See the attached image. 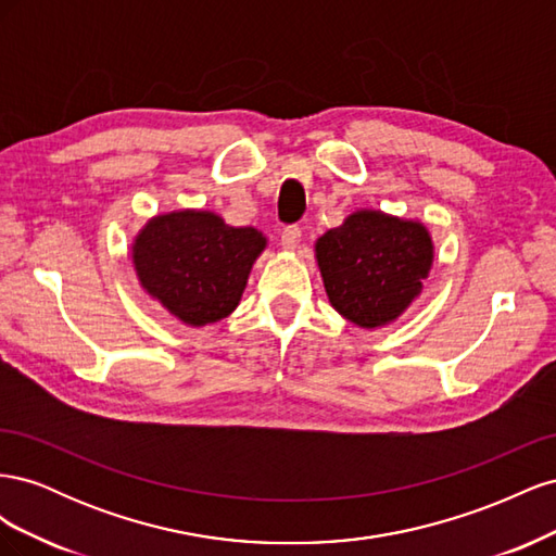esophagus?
<instances>
[{
	"mask_svg": "<svg viewBox=\"0 0 556 556\" xmlns=\"http://www.w3.org/2000/svg\"><path fill=\"white\" fill-rule=\"evenodd\" d=\"M299 243H301V229H299L296 225L285 227L282 233H280V245H282V250L292 252V250L299 248Z\"/></svg>",
	"mask_w": 556,
	"mask_h": 556,
	"instance_id": "34e87169",
	"label": "esophagus"
}]
</instances>
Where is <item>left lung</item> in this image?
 <instances>
[{
  "mask_svg": "<svg viewBox=\"0 0 556 556\" xmlns=\"http://www.w3.org/2000/svg\"><path fill=\"white\" fill-rule=\"evenodd\" d=\"M433 239L422 220L378 208L352 211L315 241V262L331 308L376 331L406 313L425 292Z\"/></svg>",
  "mask_w": 556,
  "mask_h": 556,
  "instance_id": "8db88e82",
  "label": "left lung"
}]
</instances>
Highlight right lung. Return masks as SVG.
Instances as JSON below:
<instances>
[{"instance_id": "obj_1", "label": "right lung", "mask_w": 556, "mask_h": 556, "mask_svg": "<svg viewBox=\"0 0 556 556\" xmlns=\"http://www.w3.org/2000/svg\"><path fill=\"white\" fill-rule=\"evenodd\" d=\"M268 241L255 227H231L204 208L157 213L131 241L143 292L185 327H206L241 304L252 266Z\"/></svg>"}]
</instances>
